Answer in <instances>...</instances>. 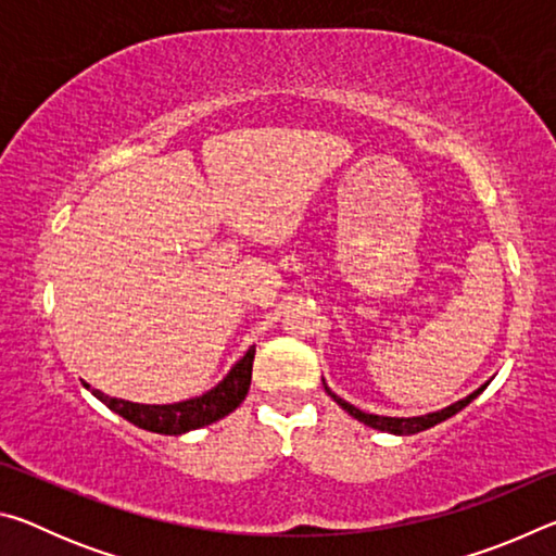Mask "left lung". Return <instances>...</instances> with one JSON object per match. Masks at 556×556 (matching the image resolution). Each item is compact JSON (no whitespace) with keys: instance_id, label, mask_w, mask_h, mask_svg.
Masks as SVG:
<instances>
[{"instance_id":"1","label":"left lung","mask_w":556,"mask_h":556,"mask_svg":"<svg viewBox=\"0 0 556 556\" xmlns=\"http://www.w3.org/2000/svg\"><path fill=\"white\" fill-rule=\"evenodd\" d=\"M485 384H488V382H485ZM485 384H483V388H485ZM324 388H326V382H324ZM483 388L476 390L473 394H468L466 400H458L456 404H451V407H446V409L425 414V417H409V419H400V417H378V414H365V412H361L357 407H353V404H348L345 400L338 397V394H333L328 388H326V392L331 394L333 402L341 404V407H343L348 414H351V417H355L357 421H363V425H368V427H372V429H380V431H390V434H417V431H425V429H429V427L439 425V421L454 417L456 412H460V409L466 407V404L473 402V400L478 397V394L483 392Z\"/></svg>"}]
</instances>
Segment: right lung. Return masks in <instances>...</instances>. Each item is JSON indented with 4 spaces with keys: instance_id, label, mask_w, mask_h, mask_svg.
<instances>
[{
    "instance_id": "obj_1",
    "label": "right lung",
    "mask_w": 556,
    "mask_h": 556,
    "mask_svg": "<svg viewBox=\"0 0 556 556\" xmlns=\"http://www.w3.org/2000/svg\"><path fill=\"white\" fill-rule=\"evenodd\" d=\"M252 361H255V345L242 355V361L235 365L228 378H225L218 388L201 394V397L176 402V404H137L125 402L110 394L92 390V394L108 404L112 412H117L119 417H125L131 425L147 431H156V434H184V431L199 429L213 421L223 419L225 414L240 407V402L248 397L250 380H252Z\"/></svg>"
}]
</instances>
